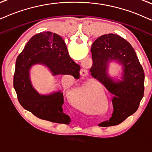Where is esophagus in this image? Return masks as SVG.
Wrapping results in <instances>:
<instances>
[{"label": "esophagus", "instance_id": "obj_1", "mask_svg": "<svg viewBox=\"0 0 152 152\" xmlns=\"http://www.w3.org/2000/svg\"><path fill=\"white\" fill-rule=\"evenodd\" d=\"M80 74L83 77H86L88 75V72L86 69H81L80 72Z\"/></svg>", "mask_w": 152, "mask_h": 152}]
</instances>
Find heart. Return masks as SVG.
<instances>
[{
	"label": "heart",
	"instance_id": "b5f03b06",
	"mask_svg": "<svg viewBox=\"0 0 152 152\" xmlns=\"http://www.w3.org/2000/svg\"><path fill=\"white\" fill-rule=\"evenodd\" d=\"M87 93H86L85 88H83V89L80 90L79 95H78V99H80V101H83L86 100V97H87Z\"/></svg>",
	"mask_w": 152,
	"mask_h": 152
}]
</instances>
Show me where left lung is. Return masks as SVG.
<instances>
[{
  "label": "left lung",
  "mask_w": 152,
  "mask_h": 152,
  "mask_svg": "<svg viewBox=\"0 0 152 152\" xmlns=\"http://www.w3.org/2000/svg\"><path fill=\"white\" fill-rule=\"evenodd\" d=\"M91 53V76L112 95L114 111L109 123L112 126L118 125L139 107L145 90L143 68L131 45L116 34H104L96 39ZM114 60L122 66L121 80H114L107 74L108 63Z\"/></svg>",
  "instance_id": "8db88e82"
}]
</instances>
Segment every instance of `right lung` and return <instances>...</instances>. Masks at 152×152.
Returning a JSON list of instances; mask_svg holds the SVG:
<instances>
[{
    "label": "right lung",
    "mask_w": 152,
    "mask_h": 152,
    "mask_svg": "<svg viewBox=\"0 0 152 152\" xmlns=\"http://www.w3.org/2000/svg\"><path fill=\"white\" fill-rule=\"evenodd\" d=\"M35 64L45 66L53 76L69 74L76 79L80 76V66L71 59L62 37L50 31L37 34L31 38L15 64L13 86L23 108L43 120L69 124L71 119L63 113L64 96L61 90L41 95L32 86L30 70Z\"/></svg>",
    "instance_id": "add662e5"
}]
</instances>
